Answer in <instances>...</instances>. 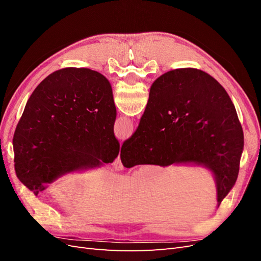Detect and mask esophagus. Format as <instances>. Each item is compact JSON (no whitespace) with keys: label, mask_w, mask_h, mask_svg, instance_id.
Here are the masks:
<instances>
[{"label":"esophagus","mask_w":261,"mask_h":261,"mask_svg":"<svg viewBox=\"0 0 261 261\" xmlns=\"http://www.w3.org/2000/svg\"><path fill=\"white\" fill-rule=\"evenodd\" d=\"M112 169L115 171V172H121L124 168H123V164L121 162V159H120V155H118L116 158V160L113 162L112 164Z\"/></svg>","instance_id":"34e87169"}]
</instances>
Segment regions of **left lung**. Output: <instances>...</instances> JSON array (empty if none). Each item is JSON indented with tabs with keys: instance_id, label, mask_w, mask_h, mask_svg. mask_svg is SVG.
Returning <instances> with one entry per match:
<instances>
[{
	"instance_id": "8db88e82",
	"label": "left lung",
	"mask_w": 261,
	"mask_h": 261,
	"mask_svg": "<svg viewBox=\"0 0 261 261\" xmlns=\"http://www.w3.org/2000/svg\"><path fill=\"white\" fill-rule=\"evenodd\" d=\"M116 109L111 85L89 68H63L38 85L13 138L16 175L38 195L68 172L112 163Z\"/></svg>"
}]
</instances>
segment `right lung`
Instances as JSON below:
<instances>
[{
    "instance_id": "right-lung-1",
    "label": "right lung",
    "mask_w": 261,
    "mask_h": 261,
    "mask_svg": "<svg viewBox=\"0 0 261 261\" xmlns=\"http://www.w3.org/2000/svg\"><path fill=\"white\" fill-rule=\"evenodd\" d=\"M243 149V128L225 89L202 70L178 68L152 84L121 160L125 168L202 164L216 176L220 204L238 179Z\"/></svg>"
}]
</instances>
